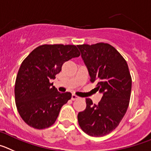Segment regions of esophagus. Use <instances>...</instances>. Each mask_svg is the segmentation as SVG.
Wrapping results in <instances>:
<instances>
[{
  "instance_id": "1",
  "label": "esophagus",
  "mask_w": 151,
  "mask_h": 151,
  "mask_svg": "<svg viewBox=\"0 0 151 151\" xmlns=\"http://www.w3.org/2000/svg\"><path fill=\"white\" fill-rule=\"evenodd\" d=\"M79 97L77 96H76L75 94H73L72 96H71V99H72L73 101H74V100H76V99H78Z\"/></svg>"
}]
</instances>
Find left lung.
<instances>
[{"label":"left lung","mask_w":151,"mask_h":151,"mask_svg":"<svg viewBox=\"0 0 151 151\" xmlns=\"http://www.w3.org/2000/svg\"><path fill=\"white\" fill-rule=\"evenodd\" d=\"M87 68L90 81L96 83L103 96L99 104L86 99V108L77 115L81 129L89 135L101 137L114 130L129 107L132 77L127 62L108 43L77 45Z\"/></svg>","instance_id":"8db88e82"}]
</instances>
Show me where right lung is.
I'll return each mask as SVG.
<instances>
[{
	"label": "right lung",
	"instance_id": "right-lung-1",
	"mask_svg": "<svg viewBox=\"0 0 151 151\" xmlns=\"http://www.w3.org/2000/svg\"><path fill=\"white\" fill-rule=\"evenodd\" d=\"M80 55L75 45L43 44L24 59L16 76L15 101L28 126L43 129L53 125L71 93H60L50 81L55 78L65 62Z\"/></svg>",
	"mask_w": 151,
	"mask_h": 151
}]
</instances>
